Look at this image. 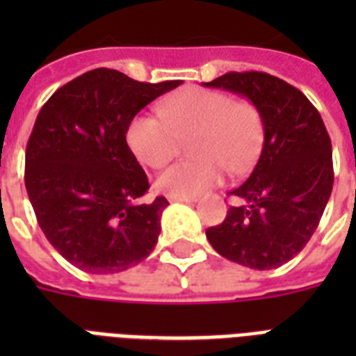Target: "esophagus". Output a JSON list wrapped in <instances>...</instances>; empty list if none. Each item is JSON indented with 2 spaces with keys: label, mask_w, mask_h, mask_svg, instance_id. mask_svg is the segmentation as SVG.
Masks as SVG:
<instances>
[{
  "label": "esophagus",
  "mask_w": 356,
  "mask_h": 356,
  "mask_svg": "<svg viewBox=\"0 0 356 356\" xmlns=\"http://www.w3.org/2000/svg\"><path fill=\"white\" fill-rule=\"evenodd\" d=\"M170 201H181V203H195V197H175V195H170Z\"/></svg>",
  "instance_id": "34e87169"
}]
</instances>
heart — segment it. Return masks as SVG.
I'll use <instances>...</instances> for the list:
<instances>
[{"instance_id":"1","label":"heart","mask_w":356,"mask_h":356,"mask_svg":"<svg viewBox=\"0 0 356 356\" xmlns=\"http://www.w3.org/2000/svg\"><path fill=\"white\" fill-rule=\"evenodd\" d=\"M161 115H137L126 129L133 155L149 168H163L192 138L197 161L179 163L157 177L159 192L175 197H195L230 173L247 172L263 144V118L247 98H232L219 89H179L157 104Z\"/></svg>"}]
</instances>
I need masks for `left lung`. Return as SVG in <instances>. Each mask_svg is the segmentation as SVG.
<instances>
[{
    "label": "left lung",
    "mask_w": 356,
    "mask_h": 356,
    "mask_svg": "<svg viewBox=\"0 0 356 356\" xmlns=\"http://www.w3.org/2000/svg\"><path fill=\"white\" fill-rule=\"evenodd\" d=\"M243 95L263 118L256 168L228 195L230 207L207 238L216 252L256 270L278 268L302 250L318 227L333 190V149L318 109L282 78L259 71L227 73L204 83Z\"/></svg>",
    "instance_id": "obj_1"
}]
</instances>
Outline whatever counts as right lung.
I'll list each match as a JSON object with an SVG mask.
<instances>
[{
	"label": "right lung",
	"instance_id": "1",
	"mask_svg": "<svg viewBox=\"0 0 356 356\" xmlns=\"http://www.w3.org/2000/svg\"><path fill=\"white\" fill-rule=\"evenodd\" d=\"M181 86L137 82L98 67L43 104L25 152V188L49 243L89 274H115L157 245L168 201L148 192L146 172L126 143L135 115Z\"/></svg>",
	"mask_w": 356,
	"mask_h": 356
}]
</instances>
